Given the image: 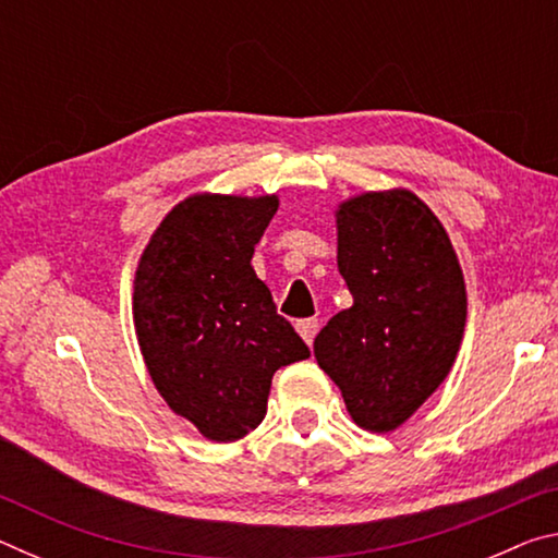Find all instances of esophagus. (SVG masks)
<instances>
[{"label":"esophagus","mask_w":558,"mask_h":558,"mask_svg":"<svg viewBox=\"0 0 558 558\" xmlns=\"http://www.w3.org/2000/svg\"><path fill=\"white\" fill-rule=\"evenodd\" d=\"M317 327H319V323L315 317H307V319H298L295 323V329H298V335L305 339L307 344H313V339H315V335H317Z\"/></svg>","instance_id":"1"}]
</instances>
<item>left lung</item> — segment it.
<instances>
[{
    "label": "left lung",
    "instance_id": "left-lung-1",
    "mask_svg": "<svg viewBox=\"0 0 558 558\" xmlns=\"http://www.w3.org/2000/svg\"><path fill=\"white\" fill-rule=\"evenodd\" d=\"M337 268L354 305L315 337V359L359 428L391 433L446 381L465 332V278L448 231L409 189L337 206Z\"/></svg>",
    "mask_w": 558,
    "mask_h": 558
}]
</instances>
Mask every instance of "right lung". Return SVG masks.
I'll return each instance as SVG.
<instances>
[{
  "label": "right lung",
  "mask_w": 558,
  "mask_h": 558,
  "mask_svg": "<svg viewBox=\"0 0 558 558\" xmlns=\"http://www.w3.org/2000/svg\"><path fill=\"white\" fill-rule=\"evenodd\" d=\"M276 211V194L186 196L135 270L132 317L155 389L216 442L258 428L272 374L310 356L251 266Z\"/></svg>",
  "instance_id": "1"
}]
</instances>
